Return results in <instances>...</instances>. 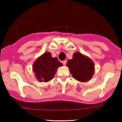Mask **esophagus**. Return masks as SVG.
Here are the masks:
<instances>
[{"mask_svg":"<svg viewBox=\"0 0 122 122\" xmlns=\"http://www.w3.org/2000/svg\"><path fill=\"white\" fill-rule=\"evenodd\" d=\"M62 63L63 65H66L67 63V61L66 60H64V61H62Z\"/></svg>","mask_w":122,"mask_h":122,"instance_id":"obj_1","label":"esophagus"}]
</instances>
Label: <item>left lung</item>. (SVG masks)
Masks as SVG:
<instances>
[{
	"mask_svg": "<svg viewBox=\"0 0 122 122\" xmlns=\"http://www.w3.org/2000/svg\"><path fill=\"white\" fill-rule=\"evenodd\" d=\"M67 66L73 78L81 82L88 81L94 74L93 62L89 58L79 52L73 55V59L68 61Z\"/></svg>",
	"mask_w": 122,
	"mask_h": 122,
	"instance_id": "left-lung-1",
	"label": "left lung"
}]
</instances>
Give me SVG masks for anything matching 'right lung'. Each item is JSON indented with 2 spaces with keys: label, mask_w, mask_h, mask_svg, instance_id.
I'll return each instance as SVG.
<instances>
[{
  "label": "right lung",
  "mask_w": 122,
  "mask_h": 122,
  "mask_svg": "<svg viewBox=\"0 0 122 122\" xmlns=\"http://www.w3.org/2000/svg\"><path fill=\"white\" fill-rule=\"evenodd\" d=\"M62 66L57 58H52L47 52L38 58L33 65V70L39 81L47 82L54 76L58 67Z\"/></svg>",
  "instance_id": "1"
}]
</instances>
